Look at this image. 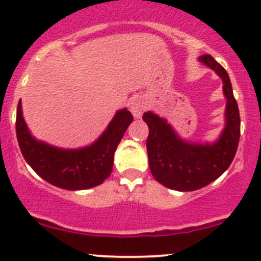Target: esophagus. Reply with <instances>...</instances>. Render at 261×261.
Returning <instances> with one entry per match:
<instances>
[{
  "mask_svg": "<svg viewBox=\"0 0 261 261\" xmlns=\"http://www.w3.org/2000/svg\"><path fill=\"white\" fill-rule=\"evenodd\" d=\"M130 109H131V112H133V115L135 116L136 118H140L141 116H143L144 111L146 110V103L141 98H135L131 101Z\"/></svg>",
  "mask_w": 261,
  "mask_h": 261,
  "instance_id": "obj_1",
  "label": "esophagus"
}]
</instances>
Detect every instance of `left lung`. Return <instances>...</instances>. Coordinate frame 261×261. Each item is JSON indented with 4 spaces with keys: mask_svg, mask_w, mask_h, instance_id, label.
I'll use <instances>...</instances> for the list:
<instances>
[{
    "mask_svg": "<svg viewBox=\"0 0 261 261\" xmlns=\"http://www.w3.org/2000/svg\"><path fill=\"white\" fill-rule=\"evenodd\" d=\"M199 62L220 75L227 99L226 126L216 143H188L164 118L152 112L143 116L149 126L146 149L152 177L164 187L180 192L203 188L222 175L232 163L240 140V114L227 72L208 54L199 57Z\"/></svg>",
    "mask_w": 261,
    "mask_h": 261,
    "instance_id": "obj_1",
    "label": "left lung"
}]
</instances>
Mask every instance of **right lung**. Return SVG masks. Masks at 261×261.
<instances>
[{
    "label": "right lung",
    "instance_id": "right-lung-1",
    "mask_svg": "<svg viewBox=\"0 0 261 261\" xmlns=\"http://www.w3.org/2000/svg\"><path fill=\"white\" fill-rule=\"evenodd\" d=\"M134 117L126 109L116 112L106 131L92 145L82 149H59L36 140L26 126L18 102L16 136L22 156L44 180L68 191L99 186L110 177L114 154Z\"/></svg>",
    "mask_w": 261,
    "mask_h": 261
}]
</instances>
